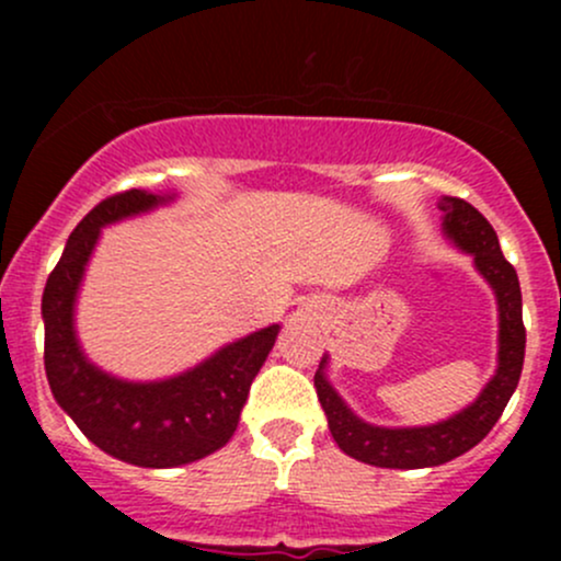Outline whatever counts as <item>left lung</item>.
Listing matches in <instances>:
<instances>
[{"label": "left lung", "instance_id": "left-lung-1", "mask_svg": "<svg viewBox=\"0 0 561 561\" xmlns=\"http://www.w3.org/2000/svg\"><path fill=\"white\" fill-rule=\"evenodd\" d=\"M443 210V229L459 244L461 250L472 253L478 272L491 282L499 298V371L480 398L461 414L446 422L430 424V427H375L353 414L343 403V398L327 382L321 358L319 371L313 375V388L330 420V433L340 448L364 465L390 467V469H420L437 467L456 459L465 450L474 448L493 430L499 416L504 414L508 398L517 388L525 362V324H523V293L514 266L501 253L499 237L488 218L474 205L461 197H443L437 203Z\"/></svg>", "mask_w": 561, "mask_h": 561}]
</instances>
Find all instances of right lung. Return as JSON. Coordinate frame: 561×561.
<instances>
[{"instance_id":"right-lung-1","label":"right lung","mask_w":561,"mask_h":561,"mask_svg":"<svg viewBox=\"0 0 561 561\" xmlns=\"http://www.w3.org/2000/svg\"><path fill=\"white\" fill-rule=\"evenodd\" d=\"M158 203L163 197L126 190L94 205L70 234L42 298L44 369L55 401L96 448L152 469L190 465L227 446L279 332L274 324L248 334L163 382H124L83 358L73 332V302L100 229Z\"/></svg>"}]
</instances>
